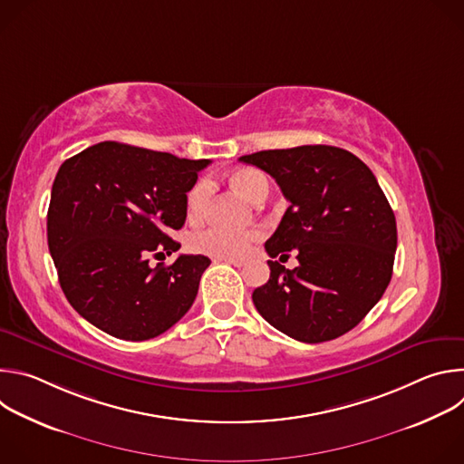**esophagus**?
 <instances>
[{
	"mask_svg": "<svg viewBox=\"0 0 464 464\" xmlns=\"http://www.w3.org/2000/svg\"><path fill=\"white\" fill-rule=\"evenodd\" d=\"M218 260H224V262H227V264H233L235 268L246 266V260H244V258H218Z\"/></svg>",
	"mask_w": 464,
	"mask_h": 464,
	"instance_id": "1",
	"label": "esophagus"
}]
</instances>
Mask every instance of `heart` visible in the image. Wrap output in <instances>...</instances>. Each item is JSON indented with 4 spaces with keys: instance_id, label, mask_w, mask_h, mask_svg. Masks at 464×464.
Instances as JSON below:
<instances>
[{
    "instance_id": "1",
    "label": "heart",
    "mask_w": 464,
    "mask_h": 464,
    "mask_svg": "<svg viewBox=\"0 0 464 464\" xmlns=\"http://www.w3.org/2000/svg\"><path fill=\"white\" fill-rule=\"evenodd\" d=\"M231 185L246 196L247 200L260 204L270 192V183L256 169H238L229 174ZM213 194V181L209 178L198 179L187 192L185 215L188 222L202 220L208 213ZM260 238L256 229H224V227H206L196 231L188 238V246L194 253L208 255L213 258H242L249 253L251 246Z\"/></svg>"
}]
</instances>
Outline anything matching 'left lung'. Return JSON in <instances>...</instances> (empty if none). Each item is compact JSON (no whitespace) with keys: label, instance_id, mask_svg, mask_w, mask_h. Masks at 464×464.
Masks as SVG:
<instances>
[{"label":"left lung","instance_id":"obj_1","mask_svg":"<svg viewBox=\"0 0 464 464\" xmlns=\"http://www.w3.org/2000/svg\"><path fill=\"white\" fill-rule=\"evenodd\" d=\"M240 161L268 172L290 202L264 247L272 258L294 249L299 260L294 270L268 260L270 279L255 288V308L303 343L343 336L392 276L396 220L374 174L349 150L328 145L262 150Z\"/></svg>","mask_w":464,"mask_h":464}]
</instances>
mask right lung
<instances>
[{
	"label": "right lung",
	"mask_w": 464,
	"mask_h": 464,
	"mask_svg": "<svg viewBox=\"0 0 464 464\" xmlns=\"http://www.w3.org/2000/svg\"><path fill=\"white\" fill-rule=\"evenodd\" d=\"M209 160H181L115 141L65 160L47 211V244L70 304L102 333L143 342L192 306L204 255H179L156 268L149 256L174 253L185 198Z\"/></svg>",
	"instance_id": "add662e5"
}]
</instances>
